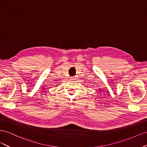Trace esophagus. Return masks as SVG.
Listing matches in <instances>:
<instances>
[{"label": "esophagus", "instance_id": "obj_1", "mask_svg": "<svg viewBox=\"0 0 147 147\" xmlns=\"http://www.w3.org/2000/svg\"><path fill=\"white\" fill-rule=\"evenodd\" d=\"M70 79H71V80H74V79H75V78L74 77H70Z\"/></svg>", "mask_w": 147, "mask_h": 147}]
</instances>
